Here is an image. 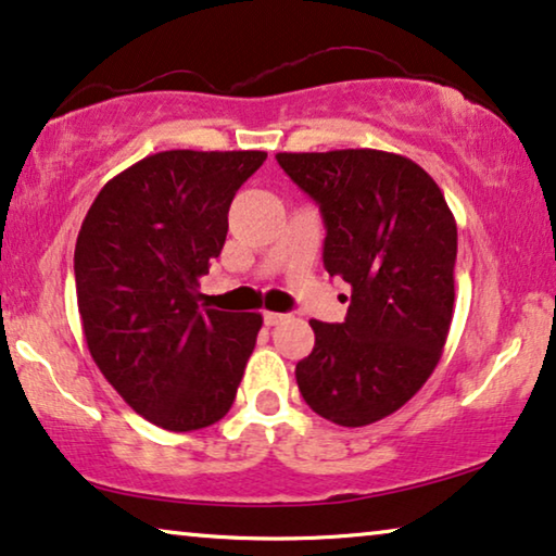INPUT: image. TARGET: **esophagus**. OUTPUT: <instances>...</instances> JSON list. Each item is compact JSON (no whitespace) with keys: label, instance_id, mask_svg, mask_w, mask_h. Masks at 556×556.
Here are the masks:
<instances>
[{"label":"esophagus","instance_id":"34e87169","mask_svg":"<svg viewBox=\"0 0 556 556\" xmlns=\"http://www.w3.org/2000/svg\"><path fill=\"white\" fill-rule=\"evenodd\" d=\"M286 318H288L286 314H276V311H265V314H263L265 326H278V324H283Z\"/></svg>","mask_w":556,"mask_h":556}]
</instances>
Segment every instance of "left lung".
<instances>
[{"label":"left lung","mask_w":556,"mask_h":556,"mask_svg":"<svg viewBox=\"0 0 556 556\" xmlns=\"http://www.w3.org/2000/svg\"><path fill=\"white\" fill-rule=\"evenodd\" d=\"M321 210L324 268L352 288L344 324L311 321L295 382L316 415L364 428L397 413L438 367L453 321L458 227L413 159L377 149L276 154Z\"/></svg>","instance_id":"8db88e82"}]
</instances>
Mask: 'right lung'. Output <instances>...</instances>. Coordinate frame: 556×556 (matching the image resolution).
Segmentation results:
<instances>
[{
    "label": "right lung",
    "instance_id": "right-lung-1",
    "mask_svg": "<svg viewBox=\"0 0 556 556\" xmlns=\"http://www.w3.org/2000/svg\"><path fill=\"white\" fill-rule=\"evenodd\" d=\"M265 151L151 154L116 174L75 242L88 352L149 422L189 432L223 420L255 349L261 314L200 308V278L227 238V212Z\"/></svg>",
    "mask_w": 556,
    "mask_h": 556
}]
</instances>
